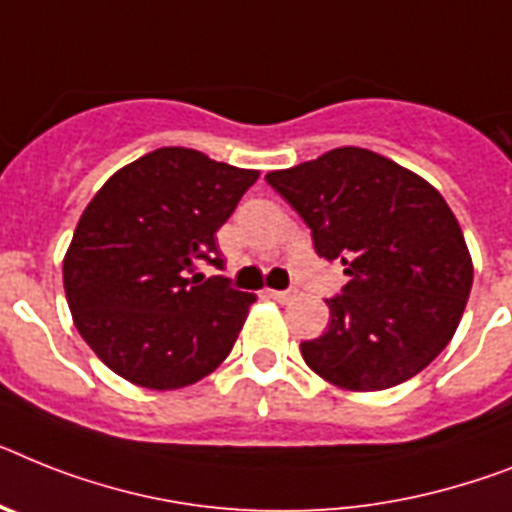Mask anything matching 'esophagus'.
Instances as JSON below:
<instances>
[{"label": "esophagus", "mask_w": 512, "mask_h": 512, "mask_svg": "<svg viewBox=\"0 0 512 512\" xmlns=\"http://www.w3.org/2000/svg\"><path fill=\"white\" fill-rule=\"evenodd\" d=\"M266 295H269V298H274V301L287 303V301H293L295 295H298V290H295V287H290V290H266Z\"/></svg>", "instance_id": "34e87169"}]
</instances>
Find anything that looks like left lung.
<instances>
[{
  "mask_svg": "<svg viewBox=\"0 0 512 512\" xmlns=\"http://www.w3.org/2000/svg\"><path fill=\"white\" fill-rule=\"evenodd\" d=\"M272 185L311 230L316 253L350 280L329 298V327L301 342L311 369L342 390H387L445 350L466 308L474 264L458 219L424 177L342 146Z\"/></svg>",
  "mask_w": 512,
  "mask_h": 512,
  "instance_id": "left-lung-1",
  "label": "left lung"
}]
</instances>
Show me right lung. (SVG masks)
I'll list each match as a JSON object with an SVG mask.
<instances>
[{
	"instance_id": "right-lung-1",
	"label": "right lung",
	"mask_w": 512,
	"mask_h": 512,
	"mask_svg": "<svg viewBox=\"0 0 512 512\" xmlns=\"http://www.w3.org/2000/svg\"><path fill=\"white\" fill-rule=\"evenodd\" d=\"M256 170L167 146L114 172L86 206L62 264L80 337L122 379L180 390L230 356L253 293L222 269L217 230Z\"/></svg>"
}]
</instances>
